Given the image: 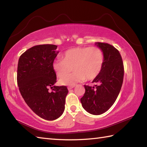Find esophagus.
I'll return each instance as SVG.
<instances>
[{"mask_svg":"<svg viewBox=\"0 0 147 147\" xmlns=\"http://www.w3.org/2000/svg\"><path fill=\"white\" fill-rule=\"evenodd\" d=\"M74 87V85H73V86H69L68 87V90H71L72 89H73Z\"/></svg>","mask_w":147,"mask_h":147,"instance_id":"esophagus-1","label":"esophagus"}]
</instances>
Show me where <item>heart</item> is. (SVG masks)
I'll list each match as a JSON object with an SVG mask.
<instances>
[{
    "label": "heart",
    "mask_w": 147,
    "mask_h": 147,
    "mask_svg": "<svg viewBox=\"0 0 147 147\" xmlns=\"http://www.w3.org/2000/svg\"><path fill=\"white\" fill-rule=\"evenodd\" d=\"M103 62V53L99 47H76L65 51L62 60L53 62V67L59 78L63 77L60 79V84L73 86L85 80L95 79L100 73ZM73 68L74 73L67 76Z\"/></svg>",
    "instance_id": "heart-1"
}]
</instances>
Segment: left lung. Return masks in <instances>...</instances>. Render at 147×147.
<instances>
[{
    "mask_svg": "<svg viewBox=\"0 0 147 147\" xmlns=\"http://www.w3.org/2000/svg\"><path fill=\"white\" fill-rule=\"evenodd\" d=\"M96 45L103 53V65L92 81L94 86L84 85L85 92L80 101L88 113L100 115L108 111L118 98L123 81L124 67L119 51L114 46L103 42Z\"/></svg>",
    "mask_w": 147,
    "mask_h": 147,
    "instance_id": "obj_1",
    "label": "left lung"
}]
</instances>
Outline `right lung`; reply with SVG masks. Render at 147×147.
<instances>
[{
    "label": "right lung",
    "mask_w": 147,
    "mask_h": 147,
    "mask_svg": "<svg viewBox=\"0 0 147 147\" xmlns=\"http://www.w3.org/2000/svg\"><path fill=\"white\" fill-rule=\"evenodd\" d=\"M57 48L53 44L29 48L21 55L17 67V84L25 102L36 115L49 121L63 114L68 93L66 86L55 85L57 75L53 64Z\"/></svg>",
    "instance_id": "add662e5"
}]
</instances>
